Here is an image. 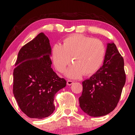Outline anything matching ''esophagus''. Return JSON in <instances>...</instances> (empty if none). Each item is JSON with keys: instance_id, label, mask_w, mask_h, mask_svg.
Returning a JSON list of instances; mask_svg holds the SVG:
<instances>
[{"instance_id": "obj_1", "label": "esophagus", "mask_w": 135, "mask_h": 135, "mask_svg": "<svg viewBox=\"0 0 135 135\" xmlns=\"http://www.w3.org/2000/svg\"><path fill=\"white\" fill-rule=\"evenodd\" d=\"M74 83V82L73 80H68V81H67V84L68 85H71L72 84H73Z\"/></svg>"}]
</instances>
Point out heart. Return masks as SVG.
I'll use <instances>...</instances> for the list:
<instances>
[{
    "instance_id": "b5f03b06",
    "label": "heart",
    "mask_w": 135,
    "mask_h": 135,
    "mask_svg": "<svg viewBox=\"0 0 135 135\" xmlns=\"http://www.w3.org/2000/svg\"><path fill=\"white\" fill-rule=\"evenodd\" d=\"M106 48L101 40L82 34H74L64 38L62 45L55 44L51 50V58L55 68L63 73L68 64H74L66 72L71 78H77L84 73H95L102 65Z\"/></svg>"
}]
</instances>
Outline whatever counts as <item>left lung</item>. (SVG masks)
Here are the masks:
<instances>
[{"mask_svg": "<svg viewBox=\"0 0 135 135\" xmlns=\"http://www.w3.org/2000/svg\"><path fill=\"white\" fill-rule=\"evenodd\" d=\"M126 80L124 61L114 43L107 44L103 65L82 82L79 104L91 117L106 115L116 108Z\"/></svg>", "mask_w": 135, "mask_h": 135, "instance_id": "left-lung-1", "label": "left lung"}]
</instances>
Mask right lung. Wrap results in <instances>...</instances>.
<instances>
[{
    "label": "right lung",
    "instance_id": "right-lung-1",
    "mask_svg": "<svg viewBox=\"0 0 135 135\" xmlns=\"http://www.w3.org/2000/svg\"><path fill=\"white\" fill-rule=\"evenodd\" d=\"M49 38L40 33L20 49L13 70V92L21 110L30 118L49 117L54 97L66 81L53 71Z\"/></svg>",
    "mask_w": 135,
    "mask_h": 135
}]
</instances>
